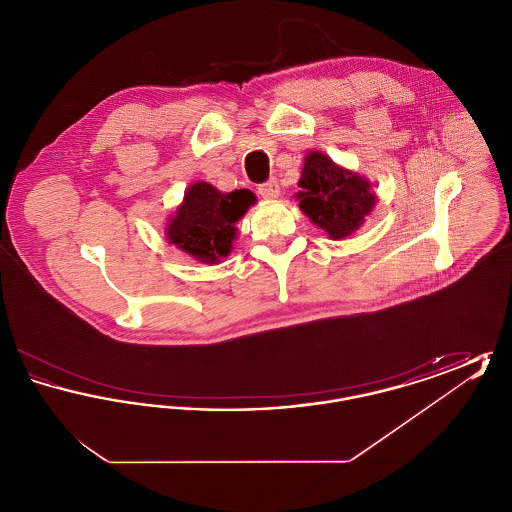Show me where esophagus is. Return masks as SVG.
Returning <instances> with one entry per match:
<instances>
[{"label": "esophagus", "instance_id": "1", "mask_svg": "<svg viewBox=\"0 0 512 512\" xmlns=\"http://www.w3.org/2000/svg\"><path fill=\"white\" fill-rule=\"evenodd\" d=\"M257 192H259V195H261L263 199H276V197L280 195V184H278L276 178H270L267 182L259 184Z\"/></svg>", "mask_w": 512, "mask_h": 512}]
</instances>
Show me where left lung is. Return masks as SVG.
Masks as SVG:
<instances>
[{
  "mask_svg": "<svg viewBox=\"0 0 512 512\" xmlns=\"http://www.w3.org/2000/svg\"><path fill=\"white\" fill-rule=\"evenodd\" d=\"M297 186L301 211L334 240L353 234L376 203L365 178L336 167L318 151L307 155Z\"/></svg>",
  "mask_w": 512,
  "mask_h": 512,
  "instance_id": "left-lung-1",
  "label": "left lung"
}]
</instances>
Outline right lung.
Listing matches in <instances>:
<instances>
[{
	"mask_svg": "<svg viewBox=\"0 0 512 512\" xmlns=\"http://www.w3.org/2000/svg\"><path fill=\"white\" fill-rule=\"evenodd\" d=\"M253 201L255 195L249 190L222 194L207 182H197L188 188L184 203L169 222L167 238L199 261L217 263L230 253L236 236L234 224Z\"/></svg>",
	"mask_w": 512,
	"mask_h": 512,
	"instance_id": "obj_1",
	"label": "right lung"
}]
</instances>
